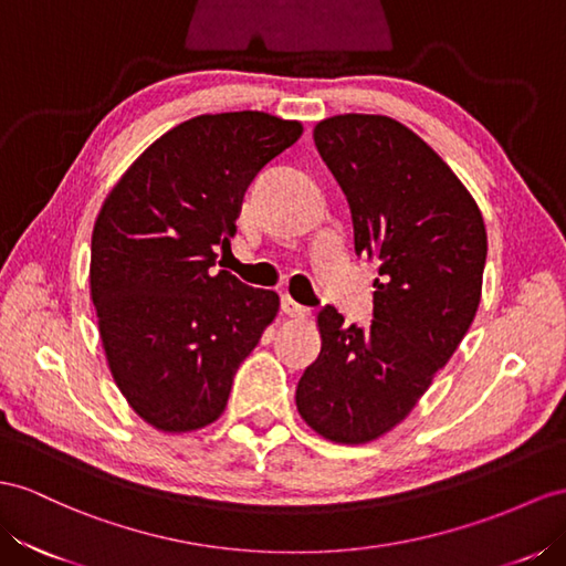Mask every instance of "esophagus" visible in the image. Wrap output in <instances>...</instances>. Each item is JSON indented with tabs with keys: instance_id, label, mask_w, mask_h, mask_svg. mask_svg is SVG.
<instances>
[{
	"instance_id": "34e87169",
	"label": "esophagus",
	"mask_w": 566,
	"mask_h": 566,
	"mask_svg": "<svg viewBox=\"0 0 566 566\" xmlns=\"http://www.w3.org/2000/svg\"><path fill=\"white\" fill-rule=\"evenodd\" d=\"M282 313L289 317H308L311 308L301 306V303L294 301L292 296H282Z\"/></svg>"
}]
</instances>
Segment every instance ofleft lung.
<instances>
[{
  "label": "left lung",
  "instance_id": "8db88e82",
  "mask_svg": "<svg viewBox=\"0 0 566 566\" xmlns=\"http://www.w3.org/2000/svg\"><path fill=\"white\" fill-rule=\"evenodd\" d=\"M315 148L349 200L356 255L380 263L373 323L346 327L325 306L321 356L296 387L317 434L366 444L407 418L467 335L483 292L481 208L430 145L382 114H335Z\"/></svg>",
  "mask_w": 566,
  "mask_h": 566
}]
</instances>
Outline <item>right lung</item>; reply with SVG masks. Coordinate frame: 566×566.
Wrapping results in <instances>:
<instances>
[{
  "label": "right lung",
  "mask_w": 566,
  "mask_h": 566,
  "mask_svg": "<svg viewBox=\"0 0 566 566\" xmlns=\"http://www.w3.org/2000/svg\"><path fill=\"white\" fill-rule=\"evenodd\" d=\"M303 124L245 109L200 114L150 143L112 186L91 241V298L124 399L159 432L214 423L277 317L280 296L214 270L245 186Z\"/></svg>",
  "instance_id": "add662e5"
}]
</instances>
